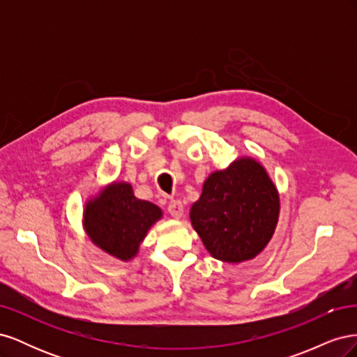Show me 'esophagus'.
<instances>
[{
	"mask_svg": "<svg viewBox=\"0 0 357 357\" xmlns=\"http://www.w3.org/2000/svg\"><path fill=\"white\" fill-rule=\"evenodd\" d=\"M168 213L172 215L174 219H180L183 213H185V207H183L181 201H171L168 205Z\"/></svg>",
	"mask_w": 357,
	"mask_h": 357,
	"instance_id": "1",
	"label": "esophagus"
}]
</instances>
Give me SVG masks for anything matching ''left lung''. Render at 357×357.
<instances>
[{
  "label": "left lung",
  "instance_id": "left-lung-1",
  "mask_svg": "<svg viewBox=\"0 0 357 357\" xmlns=\"http://www.w3.org/2000/svg\"><path fill=\"white\" fill-rule=\"evenodd\" d=\"M278 214L280 197L271 177L256 159L244 156L204 181L190 222L214 259L240 264L271 241Z\"/></svg>",
  "mask_w": 357,
  "mask_h": 357
}]
</instances>
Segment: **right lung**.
Masks as SVG:
<instances>
[{
    "label": "right lung",
    "instance_id": "add662e5",
    "mask_svg": "<svg viewBox=\"0 0 357 357\" xmlns=\"http://www.w3.org/2000/svg\"><path fill=\"white\" fill-rule=\"evenodd\" d=\"M84 231L91 241L123 262L137 256L149 229L162 218L158 205L138 199L126 181H113L84 205Z\"/></svg>",
    "mask_w": 357,
    "mask_h": 357
}]
</instances>
